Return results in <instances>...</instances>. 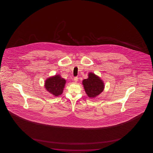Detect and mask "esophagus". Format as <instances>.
<instances>
[{"instance_id": "esophagus-1", "label": "esophagus", "mask_w": 153, "mask_h": 153, "mask_svg": "<svg viewBox=\"0 0 153 153\" xmlns=\"http://www.w3.org/2000/svg\"><path fill=\"white\" fill-rule=\"evenodd\" d=\"M78 80V77H76L74 78V82H77Z\"/></svg>"}]
</instances>
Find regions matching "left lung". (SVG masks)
Returning a JSON list of instances; mask_svg holds the SVG:
<instances>
[{"label":"left lung","mask_w":153,"mask_h":153,"mask_svg":"<svg viewBox=\"0 0 153 153\" xmlns=\"http://www.w3.org/2000/svg\"><path fill=\"white\" fill-rule=\"evenodd\" d=\"M82 84L86 94L92 98L100 94L105 88L102 80L92 73H89L88 78L83 80Z\"/></svg>","instance_id":"left-lung-1"}]
</instances>
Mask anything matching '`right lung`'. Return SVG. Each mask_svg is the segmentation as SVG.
Listing matches in <instances>:
<instances>
[{"instance_id": "1", "label": "right lung", "mask_w": 153, "mask_h": 153, "mask_svg": "<svg viewBox=\"0 0 153 153\" xmlns=\"http://www.w3.org/2000/svg\"><path fill=\"white\" fill-rule=\"evenodd\" d=\"M45 88L54 96L58 97L63 93L66 80L61 77V75L48 78L45 82Z\"/></svg>"}]
</instances>
